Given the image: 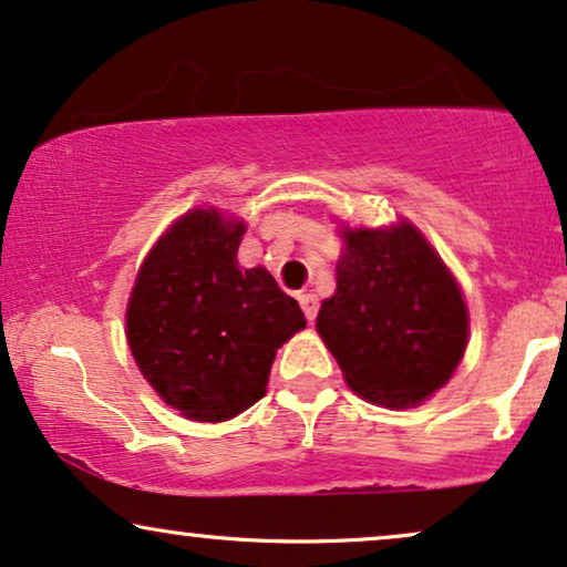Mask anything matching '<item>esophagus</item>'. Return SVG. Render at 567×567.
Returning a JSON list of instances; mask_svg holds the SVG:
<instances>
[{"label": "esophagus", "instance_id": "obj_1", "mask_svg": "<svg viewBox=\"0 0 567 567\" xmlns=\"http://www.w3.org/2000/svg\"><path fill=\"white\" fill-rule=\"evenodd\" d=\"M297 299H299L301 310H305L307 322H315V318H318V307H320L318 297H315V293H299Z\"/></svg>", "mask_w": 567, "mask_h": 567}]
</instances>
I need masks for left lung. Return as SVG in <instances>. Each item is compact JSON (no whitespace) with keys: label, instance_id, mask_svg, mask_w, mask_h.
Masks as SVG:
<instances>
[{"label":"left lung","instance_id":"8db88e82","mask_svg":"<svg viewBox=\"0 0 567 567\" xmlns=\"http://www.w3.org/2000/svg\"><path fill=\"white\" fill-rule=\"evenodd\" d=\"M343 239L318 333L351 391L391 409L414 406L451 380L466 351L458 284L411 224L347 229Z\"/></svg>","mask_w":567,"mask_h":567}]
</instances>
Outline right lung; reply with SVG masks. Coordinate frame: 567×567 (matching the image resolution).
<instances>
[{"label": "right lung", "instance_id": "1", "mask_svg": "<svg viewBox=\"0 0 567 567\" xmlns=\"http://www.w3.org/2000/svg\"><path fill=\"white\" fill-rule=\"evenodd\" d=\"M241 220L197 208L140 268L127 341L140 372L182 416L224 422L262 399L276 349L307 326L266 268H239Z\"/></svg>", "mask_w": 567, "mask_h": 567}]
</instances>
